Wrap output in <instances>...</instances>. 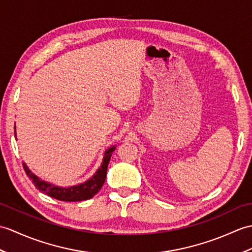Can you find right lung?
Wrapping results in <instances>:
<instances>
[{
  "instance_id": "add662e5",
  "label": "right lung",
  "mask_w": 252,
  "mask_h": 252,
  "mask_svg": "<svg viewBox=\"0 0 252 252\" xmlns=\"http://www.w3.org/2000/svg\"><path fill=\"white\" fill-rule=\"evenodd\" d=\"M15 138L17 139L16 126H15ZM115 149H116V146L114 145L105 151L101 166L97 168V171L91 178H89L83 184H78L71 187H59V186L52 185L48 183V181L42 180L38 176H36V175L30 171V168L28 167L26 163H22V164H23V168H25V171L28 175V177L32 180L34 186L36 187V189H38L40 192H43L45 194L54 198H57V200L59 201L79 202V201L89 200V198L94 196L96 193L101 190V188L105 183V179H106L107 166Z\"/></svg>"
}]
</instances>
